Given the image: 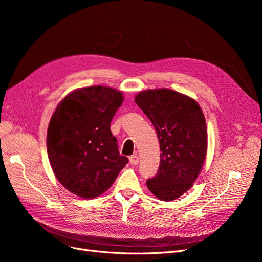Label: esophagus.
Returning <instances> with one entry per match:
<instances>
[{
  "mask_svg": "<svg viewBox=\"0 0 262 262\" xmlns=\"http://www.w3.org/2000/svg\"><path fill=\"white\" fill-rule=\"evenodd\" d=\"M129 161L131 165H138L139 164V157L138 155H132L129 157Z\"/></svg>",
  "mask_w": 262,
  "mask_h": 262,
  "instance_id": "esophagus-1",
  "label": "esophagus"
}]
</instances>
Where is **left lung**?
I'll return each instance as SVG.
<instances>
[{
    "label": "left lung",
    "mask_w": 262,
    "mask_h": 262,
    "mask_svg": "<svg viewBox=\"0 0 262 262\" xmlns=\"http://www.w3.org/2000/svg\"><path fill=\"white\" fill-rule=\"evenodd\" d=\"M152 122L161 149L157 173L146 180L156 198L171 201L192 187L208 147L207 124L198 102L168 89L148 90L136 96Z\"/></svg>",
    "instance_id": "1"
}]
</instances>
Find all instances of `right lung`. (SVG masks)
Instances as JSON below:
<instances>
[{
	"mask_svg": "<svg viewBox=\"0 0 262 262\" xmlns=\"http://www.w3.org/2000/svg\"><path fill=\"white\" fill-rule=\"evenodd\" d=\"M122 94L105 86L74 91L55 109L47 133V150L61 185L85 199L108 190L128 157L119 153L110 123Z\"/></svg>",
	"mask_w": 262,
	"mask_h": 262,
	"instance_id": "add662e5",
	"label": "right lung"
}]
</instances>
